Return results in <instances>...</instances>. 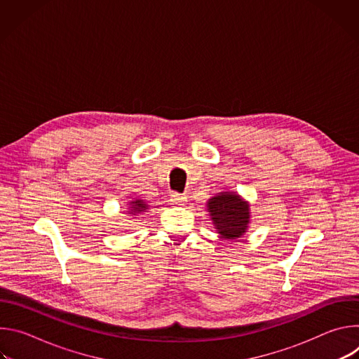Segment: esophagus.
Wrapping results in <instances>:
<instances>
[{
    "label": "esophagus",
    "instance_id": "34e87169",
    "mask_svg": "<svg viewBox=\"0 0 359 359\" xmlns=\"http://www.w3.org/2000/svg\"><path fill=\"white\" fill-rule=\"evenodd\" d=\"M170 201H172V204H176V206H183V204L186 203V196L175 191L170 194Z\"/></svg>",
    "mask_w": 359,
    "mask_h": 359
}]
</instances>
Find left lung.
Instances as JSON below:
<instances>
[{"label":"left lung","instance_id":"8db88e82","mask_svg":"<svg viewBox=\"0 0 359 359\" xmlns=\"http://www.w3.org/2000/svg\"><path fill=\"white\" fill-rule=\"evenodd\" d=\"M208 208L219 234L226 240H234L247 229L248 204L234 193H220L210 198Z\"/></svg>","mask_w":359,"mask_h":359}]
</instances>
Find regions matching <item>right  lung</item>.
<instances>
[{
	"label": "right lung",
	"mask_w": 359,
	"mask_h": 359,
	"mask_svg": "<svg viewBox=\"0 0 359 359\" xmlns=\"http://www.w3.org/2000/svg\"><path fill=\"white\" fill-rule=\"evenodd\" d=\"M130 204H132V213H140V212H143V210H146V209H147V208H146V204H144V201H142V200L132 201Z\"/></svg>",
	"instance_id": "right-lung-1"
}]
</instances>
